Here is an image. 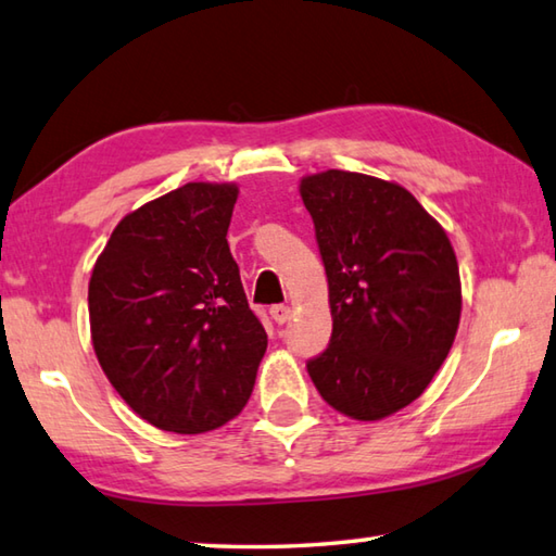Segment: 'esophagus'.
Here are the masks:
<instances>
[{
	"label": "esophagus",
	"instance_id": "esophagus-1",
	"mask_svg": "<svg viewBox=\"0 0 556 556\" xmlns=\"http://www.w3.org/2000/svg\"><path fill=\"white\" fill-rule=\"evenodd\" d=\"M290 307L288 305H274L270 307V317H274L276 324H286L290 319Z\"/></svg>",
	"mask_w": 556,
	"mask_h": 556
}]
</instances>
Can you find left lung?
<instances>
[{
	"label": "left lung",
	"mask_w": 556,
	"mask_h": 556,
	"mask_svg": "<svg viewBox=\"0 0 556 556\" xmlns=\"http://www.w3.org/2000/svg\"><path fill=\"white\" fill-rule=\"evenodd\" d=\"M327 268L331 343L307 363L321 400L380 421L424 394L463 312L455 249L404 186L327 169L302 176Z\"/></svg>",
	"instance_id": "left-lung-1"
}]
</instances>
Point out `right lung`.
I'll list each match as a JSON object with an SVG mask.
<instances>
[{
  "label": "right lung",
  "instance_id": "obj_1",
  "mask_svg": "<svg viewBox=\"0 0 556 556\" xmlns=\"http://www.w3.org/2000/svg\"><path fill=\"white\" fill-rule=\"evenodd\" d=\"M237 184L191 181L115 225L89 280L101 370L169 433L225 426L247 406L268 337L249 309L227 229Z\"/></svg>",
  "mask_w": 556,
  "mask_h": 556
}]
</instances>
